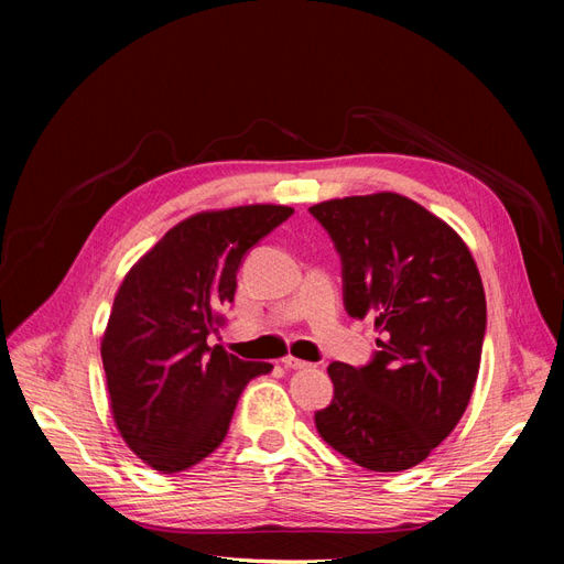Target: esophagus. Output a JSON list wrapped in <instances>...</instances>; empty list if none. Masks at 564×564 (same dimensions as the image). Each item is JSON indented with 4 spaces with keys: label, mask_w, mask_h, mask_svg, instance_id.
I'll use <instances>...</instances> for the list:
<instances>
[{
    "label": "esophagus",
    "mask_w": 564,
    "mask_h": 564,
    "mask_svg": "<svg viewBox=\"0 0 564 564\" xmlns=\"http://www.w3.org/2000/svg\"><path fill=\"white\" fill-rule=\"evenodd\" d=\"M282 365H284L286 369H308V367H315V365H311V362L299 360V357H294V355L282 357Z\"/></svg>",
    "instance_id": "obj_1"
}]
</instances>
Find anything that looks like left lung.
<instances>
[{"label": "left lung", "instance_id": "left-lung-1", "mask_svg": "<svg viewBox=\"0 0 564 564\" xmlns=\"http://www.w3.org/2000/svg\"><path fill=\"white\" fill-rule=\"evenodd\" d=\"M311 214L344 265L350 317L373 315L379 350L365 367L332 362L322 440L377 473L406 470L464 416L480 371L487 301L466 242L398 193L319 202Z\"/></svg>", "mask_w": 564, "mask_h": 564}]
</instances>
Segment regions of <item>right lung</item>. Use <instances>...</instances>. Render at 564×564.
Listing matches in <instances>:
<instances>
[{"mask_svg":"<svg viewBox=\"0 0 564 564\" xmlns=\"http://www.w3.org/2000/svg\"><path fill=\"white\" fill-rule=\"evenodd\" d=\"M294 214L282 204L181 220L119 284L100 340L110 412L143 464L181 473L224 442L245 386L270 362H245L207 336L232 303L245 253Z\"/></svg>","mask_w":564,"mask_h":564,"instance_id":"right-lung-1","label":"right lung"}]
</instances>
